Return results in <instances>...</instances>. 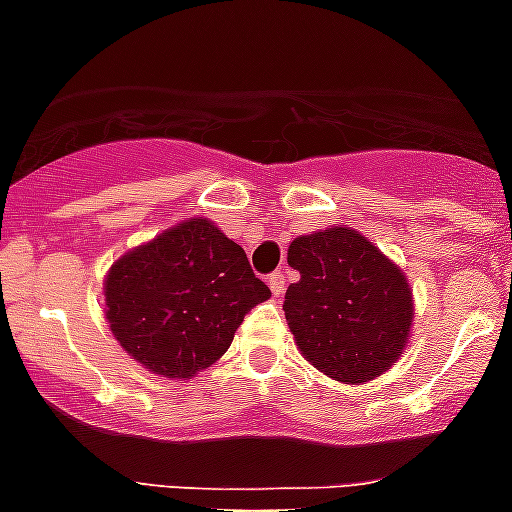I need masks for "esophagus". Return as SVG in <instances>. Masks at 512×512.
<instances>
[{"label": "esophagus", "instance_id": "34e87169", "mask_svg": "<svg viewBox=\"0 0 512 512\" xmlns=\"http://www.w3.org/2000/svg\"><path fill=\"white\" fill-rule=\"evenodd\" d=\"M268 286H270V291H273V296H281L283 291H286V276H283L281 270H276V273H270V276H268Z\"/></svg>", "mask_w": 512, "mask_h": 512}]
</instances>
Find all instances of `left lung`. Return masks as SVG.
I'll return each instance as SVG.
<instances>
[{
	"instance_id": "obj_1",
	"label": "left lung",
	"mask_w": 512,
	"mask_h": 512,
	"mask_svg": "<svg viewBox=\"0 0 512 512\" xmlns=\"http://www.w3.org/2000/svg\"><path fill=\"white\" fill-rule=\"evenodd\" d=\"M289 265L299 281L283 312L307 362L356 385L401 356L414 320L409 283L369 239L346 226L299 236Z\"/></svg>"
}]
</instances>
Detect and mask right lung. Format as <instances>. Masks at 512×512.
Here are the masks:
<instances>
[{
	"label": "right lung",
	"mask_w": 512,
	"mask_h": 512,
	"mask_svg": "<svg viewBox=\"0 0 512 512\" xmlns=\"http://www.w3.org/2000/svg\"><path fill=\"white\" fill-rule=\"evenodd\" d=\"M268 296L244 249L192 218L111 265L106 320L148 372L190 380L226 354L244 315Z\"/></svg>",
	"instance_id": "add662e5"
}]
</instances>
